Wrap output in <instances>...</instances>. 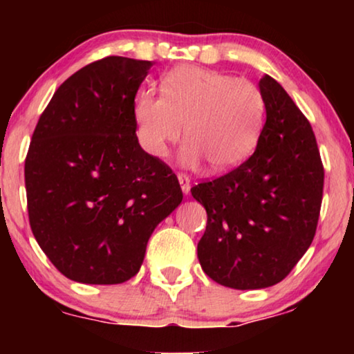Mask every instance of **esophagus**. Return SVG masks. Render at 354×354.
I'll use <instances>...</instances> for the list:
<instances>
[{"instance_id":"34e87169","label":"esophagus","mask_w":354,"mask_h":354,"mask_svg":"<svg viewBox=\"0 0 354 354\" xmlns=\"http://www.w3.org/2000/svg\"><path fill=\"white\" fill-rule=\"evenodd\" d=\"M177 177H178V183H180V187H182L183 195H188V193H190V188H192L190 178H188V176H185V174H178Z\"/></svg>"}]
</instances>
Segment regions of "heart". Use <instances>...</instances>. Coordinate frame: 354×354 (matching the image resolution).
I'll use <instances>...</instances> for the list:
<instances>
[{"instance_id": "obj_1", "label": "heart", "mask_w": 354, "mask_h": 354, "mask_svg": "<svg viewBox=\"0 0 354 354\" xmlns=\"http://www.w3.org/2000/svg\"><path fill=\"white\" fill-rule=\"evenodd\" d=\"M161 90L162 95L140 91L135 100L140 143L151 156H166L183 125L185 166L206 159L212 171H229L254 149L266 114L264 96L254 84L205 67L178 66L162 77Z\"/></svg>"}]
</instances>
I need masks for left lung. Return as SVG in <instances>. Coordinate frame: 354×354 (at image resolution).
Instances as JSON below:
<instances>
[{"label": "left lung", "instance_id": "obj_1", "mask_svg": "<svg viewBox=\"0 0 354 354\" xmlns=\"http://www.w3.org/2000/svg\"><path fill=\"white\" fill-rule=\"evenodd\" d=\"M259 90L266 124L243 164L192 195L205 206L206 232L198 259L214 282L236 290L272 287L313 243L324 188V167L311 124L277 80Z\"/></svg>", "mask_w": 354, "mask_h": 354}]
</instances>
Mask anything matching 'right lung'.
<instances>
[{"instance_id": "1", "label": "right lung", "mask_w": 354, "mask_h": 354, "mask_svg": "<svg viewBox=\"0 0 354 354\" xmlns=\"http://www.w3.org/2000/svg\"><path fill=\"white\" fill-rule=\"evenodd\" d=\"M151 61L108 56L55 91L26 158L28 221L67 279L113 285L142 268L159 222L182 203L172 169L140 147L135 95Z\"/></svg>"}]
</instances>
